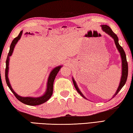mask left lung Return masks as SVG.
Instances as JSON below:
<instances>
[{"instance_id":"left-lung-1","label":"left lung","mask_w":133,"mask_h":133,"mask_svg":"<svg viewBox=\"0 0 133 133\" xmlns=\"http://www.w3.org/2000/svg\"><path fill=\"white\" fill-rule=\"evenodd\" d=\"M101 26L102 28V29L104 32H105L107 34H108V35H110L111 38L114 39V43L116 45V47L118 51L119 52V54H120L121 56V79H120V82H119V85L118 88L116 91V93L114 94V95H113V97H112L114 98L116 95L118 93L119 91L121 90V88H123V86L124 85L126 81H127V77H128V64L127 62V58H126V55L125 54V52L124 51V49L123 48H122L120 45H119V43H118V38L117 37V35L115 34L114 32H113L111 29L108 26V25H101ZM72 81L74 85V87L76 90H77V92L81 96L84 98L87 99V98L84 96L83 95V94L81 92V91H80V90L78 88V87L77 84V82H75V79H74V78H72Z\"/></svg>"}]
</instances>
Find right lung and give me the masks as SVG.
<instances>
[{
  "label": "right lung",
  "mask_w": 133,
  "mask_h": 133,
  "mask_svg": "<svg viewBox=\"0 0 133 133\" xmlns=\"http://www.w3.org/2000/svg\"><path fill=\"white\" fill-rule=\"evenodd\" d=\"M23 33V30L19 33V35L17 36L16 38H15L12 42L11 45L10 46V49L9 54L8 55L7 59H6V69H5V78H6V82L8 86L12 92L14 93L15 96L16 97V98L20 101L21 103H22L25 104H26L28 105H38L40 104H42L43 103H45L51 97L52 93H53V87H54V82L55 80V78L56 77V75L59 71V69L62 66V65H59V66H56L55 68L52 69L51 72L49 74V75L47 81V85H46V89L45 91V93L42 95V96L38 97H22L17 94V93L15 92V91L12 88V87L10 85L9 82V79L8 78V72H9V59L10 56H12L13 52L15 46H16V43L18 42V41L20 39Z\"/></svg>",
  "instance_id": "right-lung-1"
}]
</instances>
